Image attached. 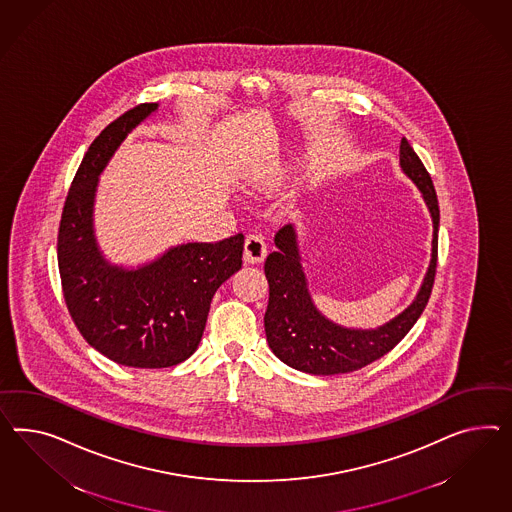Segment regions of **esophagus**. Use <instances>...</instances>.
I'll use <instances>...</instances> for the list:
<instances>
[{
    "label": "esophagus",
    "instance_id": "esophagus-1",
    "mask_svg": "<svg viewBox=\"0 0 512 512\" xmlns=\"http://www.w3.org/2000/svg\"><path fill=\"white\" fill-rule=\"evenodd\" d=\"M266 257V242L259 233H249L244 242V261L249 264L263 263Z\"/></svg>",
    "mask_w": 512,
    "mask_h": 512
}]
</instances>
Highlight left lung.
Masks as SVG:
<instances>
[{
    "label": "left lung",
    "instance_id": "left-lung-1",
    "mask_svg": "<svg viewBox=\"0 0 512 512\" xmlns=\"http://www.w3.org/2000/svg\"><path fill=\"white\" fill-rule=\"evenodd\" d=\"M401 167L423 194L434 223L432 259L417 298L399 317L376 330H350L335 324L320 315L307 291L294 227H281L276 235L277 249L264 263V274L270 285L264 332L272 352L289 367L324 376L358 371L399 345L425 311L438 264L440 207L429 171L406 138L401 141Z\"/></svg>",
    "mask_w": 512,
    "mask_h": 512
}]
</instances>
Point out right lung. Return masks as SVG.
<instances>
[{"label": "right lung", "mask_w": 512, "mask_h": 512, "mask_svg": "<svg viewBox=\"0 0 512 512\" xmlns=\"http://www.w3.org/2000/svg\"><path fill=\"white\" fill-rule=\"evenodd\" d=\"M158 108L139 104L85 152L59 223L57 263L65 304L83 339L111 361L164 369L188 360L203 337L212 296L242 268L244 235L171 248L138 270L111 266L93 235L98 175L132 128Z\"/></svg>", "instance_id": "add662e5"}]
</instances>
